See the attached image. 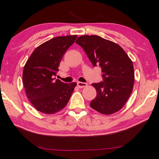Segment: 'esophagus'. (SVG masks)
Returning a JSON list of instances; mask_svg holds the SVG:
<instances>
[{"instance_id": "34e87169", "label": "esophagus", "mask_w": 159, "mask_h": 159, "mask_svg": "<svg viewBox=\"0 0 159 159\" xmlns=\"http://www.w3.org/2000/svg\"><path fill=\"white\" fill-rule=\"evenodd\" d=\"M77 86L79 87V88H85V87L88 86V84H87L86 83L78 82L77 83Z\"/></svg>"}]
</instances>
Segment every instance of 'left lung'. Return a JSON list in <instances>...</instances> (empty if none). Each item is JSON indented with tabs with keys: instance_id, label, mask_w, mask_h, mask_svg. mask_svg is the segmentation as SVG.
<instances>
[{
	"instance_id": "8db88e82",
	"label": "left lung",
	"mask_w": 159,
	"mask_h": 159,
	"mask_svg": "<svg viewBox=\"0 0 159 159\" xmlns=\"http://www.w3.org/2000/svg\"><path fill=\"white\" fill-rule=\"evenodd\" d=\"M76 43L84 49L93 66L101 67L103 81L92 84L96 96L90 106L105 115L119 111L131 95L134 83L132 60L120 45L97 35L81 36Z\"/></svg>"
}]
</instances>
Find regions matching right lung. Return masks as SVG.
I'll list each match as a JSON object with an SVG mask.
<instances>
[{
    "instance_id": "add662e5",
    "label": "right lung",
    "mask_w": 159,
    "mask_h": 159,
    "mask_svg": "<svg viewBox=\"0 0 159 159\" xmlns=\"http://www.w3.org/2000/svg\"><path fill=\"white\" fill-rule=\"evenodd\" d=\"M77 35L57 36L34 49L23 71V83L27 97L37 110L52 114L63 109L76 86L55 80L64 54Z\"/></svg>"
}]
</instances>
